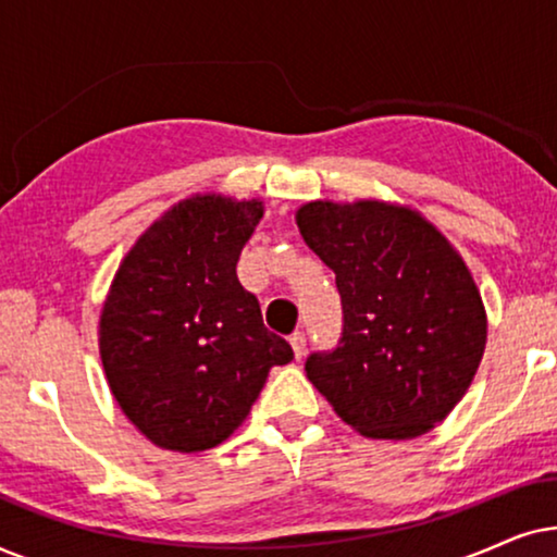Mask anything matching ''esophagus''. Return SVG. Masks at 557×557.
<instances>
[{
  "instance_id": "obj_1",
  "label": "esophagus",
  "mask_w": 557,
  "mask_h": 557,
  "mask_svg": "<svg viewBox=\"0 0 557 557\" xmlns=\"http://www.w3.org/2000/svg\"><path fill=\"white\" fill-rule=\"evenodd\" d=\"M288 342H292V349H294L296 360H301L304 352H307V334H304V332H294L292 337H288Z\"/></svg>"
}]
</instances>
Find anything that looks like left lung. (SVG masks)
Returning <instances> with one entry per match:
<instances>
[{
	"mask_svg": "<svg viewBox=\"0 0 557 557\" xmlns=\"http://www.w3.org/2000/svg\"><path fill=\"white\" fill-rule=\"evenodd\" d=\"M307 246L337 276L342 339L307 377L368 438L436 429L469 391L486 345L482 294L444 233L410 205L314 200L296 210Z\"/></svg>",
	"mask_w": 557,
	"mask_h": 557,
	"instance_id": "obj_1",
	"label": "left lung"
}]
</instances>
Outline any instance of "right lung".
Listing matches in <instances>:
<instances>
[{
    "mask_svg": "<svg viewBox=\"0 0 557 557\" xmlns=\"http://www.w3.org/2000/svg\"><path fill=\"white\" fill-rule=\"evenodd\" d=\"M263 200L220 193L172 205L121 261L98 319L111 395L151 444L212 448L246 421L292 347L263 326L235 263Z\"/></svg>",
    "mask_w": 557,
    "mask_h": 557,
    "instance_id": "1",
    "label": "right lung"
}]
</instances>
